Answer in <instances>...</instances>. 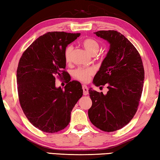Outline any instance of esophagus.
I'll return each instance as SVG.
<instances>
[{
    "label": "esophagus",
    "mask_w": 160,
    "mask_h": 160,
    "mask_svg": "<svg viewBox=\"0 0 160 160\" xmlns=\"http://www.w3.org/2000/svg\"><path fill=\"white\" fill-rule=\"evenodd\" d=\"M82 90H83V94L84 95H88V88L87 85H82Z\"/></svg>",
    "instance_id": "esophagus-1"
}]
</instances>
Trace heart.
Segmentation results:
<instances>
[{"instance_id": "obj_1", "label": "heart", "mask_w": 160, "mask_h": 160, "mask_svg": "<svg viewBox=\"0 0 160 160\" xmlns=\"http://www.w3.org/2000/svg\"><path fill=\"white\" fill-rule=\"evenodd\" d=\"M81 44L85 50L91 55H96L99 49L98 42L92 38H85L82 40ZM72 51V46H68L64 50L65 60L68 63L71 60V53ZM94 73V69L91 67H79L73 71V77L75 79L82 82H88L91 75Z\"/></svg>"}]
</instances>
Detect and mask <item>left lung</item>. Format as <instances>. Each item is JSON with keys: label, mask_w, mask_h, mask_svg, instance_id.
<instances>
[{"label": "left lung", "mask_w": 160, "mask_h": 160, "mask_svg": "<svg viewBox=\"0 0 160 160\" xmlns=\"http://www.w3.org/2000/svg\"><path fill=\"white\" fill-rule=\"evenodd\" d=\"M94 34L107 40L110 48L93 82L97 86L106 85L109 91L104 95L89 90L92 104L88 116L97 128L113 132L126 126L137 112L144 83V67L136 48L120 32L102 30Z\"/></svg>", "instance_id": "obj_1"}]
</instances>
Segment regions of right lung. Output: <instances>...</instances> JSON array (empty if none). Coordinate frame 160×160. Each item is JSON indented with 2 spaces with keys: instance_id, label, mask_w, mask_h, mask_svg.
Wrapping results in <instances>:
<instances>
[{
  "instance_id": "obj_1",
  "label": "right lung",
  "mask_w": 160,
  "mask_h": 160,
  "mask_svg": "<svg viewBox=\"0 0 160 160\" xmlns=\"http://www.w3.org/2000/svg\"><path fill=\"white\" fill-rule=\"evenodd\" d=\"M80 33L47 32L24 51L17 69L19 102L29 122L48 133L64 129L70 113L82 96L81 84L66 70L64 50ZM66 78L65 90L56 88V78Z\"/></svg>"
}]
</instances>
